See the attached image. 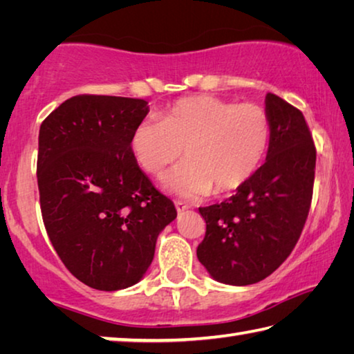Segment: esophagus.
I'll return each mask as SVG.
<instances>
[{"label": "esophagus", "instance_id": "1", "mask_svg": "<svg viewBox=\"0 0 354 354\" xmlns=\"http://www.w3.org/2000/svg\"><path fill=\"white\" fill-rule=\"evenodd\" d=\"M175 206H176V211L178 212H183L185 209H189V205H185L183 201H175Z\"/></svg>", "mask_w": 354, "mask_h": 354}]
</instances>
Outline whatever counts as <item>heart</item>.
Wrapping results in <instances>:
<instances>
[{
	"label": "heart",
	"mask_w": 354,
	"mask_h": 354,
	"mask_svg": "<svg viewBox=\"0 0 354 354\" xmlns=\"http://www.w3.org/2000/svg\"><path fill=\"white\" fill-rule=\"evenodd\" d=\"M266 109L214 97L176 101L162 120L145 118L131 134V151L143 170L160 175L183 154L187 160L165 178V187L195 198L237 190L259 169L270 145Z\"/></svg>",
	"instance_id": "1"
}]
</instances>
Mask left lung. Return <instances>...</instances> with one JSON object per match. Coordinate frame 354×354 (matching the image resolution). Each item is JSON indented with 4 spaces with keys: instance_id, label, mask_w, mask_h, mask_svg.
Instances as JSON below:
<instances>
[{
    "instance_id": "left-lung-1",
    "label": "left lung",
    "mask_w": 354,
    "mask_h": 354,
    "mask_svg": "<svg viewBox=\"0 0 354 354\" xmlns=\"http://www.w3.org/2000/svg\"><path fill=\"white\" fill-rule=\"evenodd\" d=\"M266 112V162L236 195L200 207L206 236L196 256L223 284H254L277 270L295 248L313 201L315 145L306 120L274 93H267Z\"/></svg>"
}]
</instances>
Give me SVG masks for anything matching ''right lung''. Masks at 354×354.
I'll list each match as a JSON object with an SVG mask.
<instances>
[{"label":"right lung","mask_w":354,"mask_h":354,"mask_svg":"<svg viewBox=\"0 0 354 354\" xmlns=\"http://www.w3.org/2000/svg\"><path fill=\"white\" fill-rule=\"evenodd\" d=\"M148 111L145 100L77 95L40 124L37 184L48 237L92 289L139 283L159 232L176 218L131 151V134Z\"/></svg>","instance_id":"1"}]
</instances>
